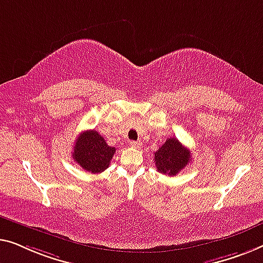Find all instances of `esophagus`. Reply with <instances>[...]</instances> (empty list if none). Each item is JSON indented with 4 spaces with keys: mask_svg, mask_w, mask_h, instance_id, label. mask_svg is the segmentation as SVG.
<instances>
[{
    "mask_svg": "<svg viewBox=\"0 0 263 263\" xmlns=\"http://www.w3.org/2000/svg\"><path fill=\"white\" fill-rule=\"evenodd\" d=\"M128 144H130L131 147H135V149H138V147H140V145H142L140 142H136V140H131Z\"/></svg>",
    "mask_w": 263,
    "mask_h": 263,
    "instance_id": "34e87169",
    "label": "esophagus"
}]
</instances>
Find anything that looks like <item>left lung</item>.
Wrapping results in <instances>:
<instances>
[{
  "label": "left lung",
  "mask_w": 263,
  "mask_h": 263,
  "mask_svg": "<svg viewBox=\"0 0 263 263\" xmlns=\"http://www.w3.org/2000/svg\"><path fill=\"white\" fill-rule=\"evenodd\" d=\"M192 160V155L176 138H168L155 153L154 162L157 172L174 176L179 174Z\"/></svg>",
  "instance_id": "1"
}]
</instances>
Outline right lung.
I'll return each mask as SVG.
<instances>
[{
  "instance_id": "obj_1",
  "label": "right lung",
  "mask_w": 263,
  "mask_h": 263,
  "mask_svg": "<svg viewBox=\"0 0 263 263\" xmlns=\"http://www.w3.org/2000/svg\"><path fill=\"white\" fill-rule=\"evenodd\" d=\"M116 147L109 146L95 130L84 131L73 144L72 158L81 168L91 174L102 173L109 167Z\"/></svg>"
}]
</instances>
